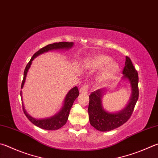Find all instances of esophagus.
Instances as JSON below:
<instances>
[{"label":"esophagus","mask_w":158,"mask_h":158,"mask_svg":"<svg viewBox=\"0 0 158 158\" xmlns=\"http://www.w3.org/2000/svg\"><path fill=\"white\" fill-rule=\"evenodd\" d=\"M88 85H83V86H81L79 89L80 93L86 94V93H88Z\"/></svg>","instance_id":"1"}]
</instances>
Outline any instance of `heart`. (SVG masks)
Returning a JSON list of instances; mask_svg holds the SVG:
<instances>
[{"label":"heart","mask_w":158,"mask_h":158,"mask_svg":"<svg viewBox=\"0 0 158 158\" xmlns=\"http://www.w3.org/2000/svg\"><path fill=\"white\" fill-rule=\"evenodd\" d=\"M84 67L92 71L102 70L98 76V81L105 82L114 77L119 73L120 65L119 63L112 61L110 56L106 54H97L85 60Z\"/></svg>","instance_id":"1"}]
</instances>
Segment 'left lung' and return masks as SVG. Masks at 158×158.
Here are the masks:
<instances>
[{
    "mask_svg": "<svg viewBox=\"0 0 158 158\" xmlns=\"http://www.w3.org/2000/svg\"><path fill=\"white\" fill-rule=\"evenodd\" d=\"M122 79L131 85V96L124 109L116 113H110L102 105V97L107 90L98 89L89 96L88 114L91 126L99 131H110L124 124L130 118L139 97L138 74L135 69L131 59L126 56L125 66L122 72Z\"/></svg>",
    "mask_w": 158,
    "mask_h": 158,
    "instance_id": "left-lung-1",
    "label": "left lung"
}]
</instances>
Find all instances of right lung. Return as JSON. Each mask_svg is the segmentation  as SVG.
<instances>
[{"label":"right lung","mask_w":158,"mask_h":158,"mask_svg":"<svg viewBox=\"0 0 158 158\" xmlns=\"http://www.w3.org/2000/svg\"><path fill=\"white\" fill-rule=\"evenodd\" d=\"M74 43L73 42H59V43H54L52 44H49L42 48L39 51L34 54L31 57L30 61L28 63L27 65L25 67V69L24 71L23 74V80L22 81L21 84V88H23L24 84L25 82V79H26V76L27 74L28 70L31 65V62L34 60V58L41 54H44L45 52H47L48 51L54 50H68L73 46ZM22 92L21 91V97L22 98ZM79 90L77 86L74 87L71 89V90L67 93L66 96L65 97L64 105L61 108V110H59L56 114L50 117H47V118L44 119H36L34 117H31L29 114L27 113L24 108V106L23 104V112L25 114V116L27 117V119L30 121L34 124L36 127H38L41 128L45 129V130L48 131H53V130H57L60 128H61L67 122V120L69 116L70 109L73 106V104L77 97L79 96ZM21 100H23L21 99Z\"/></svg>","instance_id":"add662e5"}]
</instances>
